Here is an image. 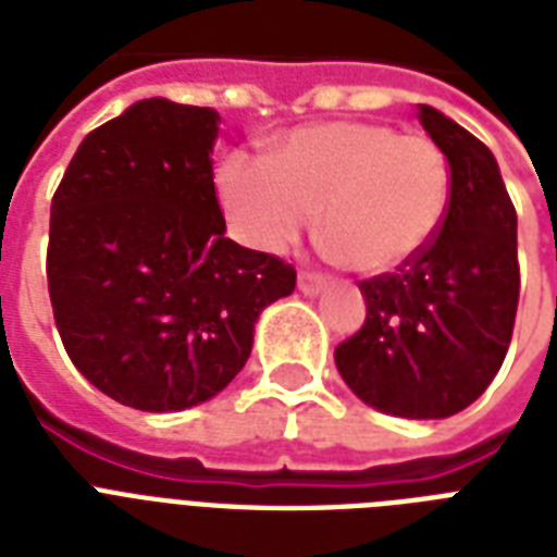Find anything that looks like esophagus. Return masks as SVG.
Listing matches in <instances>:
<instances>
[{
  "instance_id": "obj_1",
  "label": "esophagus",
  "mask_w": 557,
  "mask_h": 557,
  "mask_svg": "<svg viewBox=\"0 0 557 557\" xmlns=\"http://www.w3.org/2000/svg\"><path fill=\"white\" fill-rule=\"evenodd\" d=\"M326 286H330V280L323 277V274H318V271H300V274H297V288H300L304 295H321Z\"/></svg>"
}]
</instances>
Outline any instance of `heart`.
<instances>
[{"label":"heart","instance_id":"1","mask_svg":"<svg viewBox=\"0 0 557 557\" xmlns=\"http://www.w3.org/2000/svg\"><path fill=\"white\" fill-rule=\"evenodd\" d=\"M216 187L227 225L245 245L283 251L321 208L332 257L361 274H387L436 236L448 210L450 170L428 135L332 121L292 129L271 159L227 152Z\"/></svg>","mask_w":557,"mask_h":557}]
</instances>
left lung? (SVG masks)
Listing matches in <instances>:
<instances>
[{
	"instance_id": "1",
	"label": "left lung",
	"mask_w": 557,
	"mask_h": 557,
	"mask_svg": "<svg viewBox=\"0 0 557 557\" xmlns=\"http://www.w3.org/2000/svg\"><path fill=\"white\" fill-rule=\"evenodd\" d=\"M419 121L448 159V210L419 257L358 283L367 321L338 344L335 364L381 413L445 419L483 396L511 344L518 213L480 138L433 107H419Z\"/></svg>"
}]
</instances>
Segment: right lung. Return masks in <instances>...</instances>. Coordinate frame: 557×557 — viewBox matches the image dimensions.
Listing matches in <instances>:
<instances>
[{"instance_id":"obj_1","label":"right lung","mask_w":557,"mask_h":557,"mask_svg":"<svg viewBox=\"0 0 557 557\" xmlns=\"http://www.w3.org/2000/svg\"><path fill=\"white\" fill-rule=\"evenodd\" d=\"M219 115L138 100L91 129L51 199L48 295L72 364L121 405L170 413L225 389L297 271L225 236Z\"/></svg>"}]
</instances>
